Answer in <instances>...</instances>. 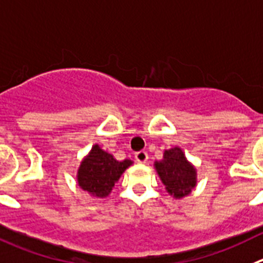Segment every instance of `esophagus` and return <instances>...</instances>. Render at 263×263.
<instances>
[{"label": "esophagus", "instance_id": "obj_1", "mask_svg": "<svg viewBox=\"0 0 263 263\" xmlns=\"http://www.w3.org/2000/svg\"><path fill=\"white\" fill-rule=\"evenodd\" d=\"M135 158H136L137 162H140V164H145L146 161H148V153L145 151H140V152L135 153Z\"/></svg>", "mask_w": 263, "mask_h": 263}]
</instances>
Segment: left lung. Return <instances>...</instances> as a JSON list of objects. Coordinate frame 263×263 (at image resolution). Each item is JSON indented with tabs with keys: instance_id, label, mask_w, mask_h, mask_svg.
Returning a JSON list of instances; mask_svg holds the SVG:
<instances>
[{
	"instance_id": "1",
	"label": "left lung",
	"mask_w": 263,
	"mask_h": 263,
	"mask_svg": "<svg viewBox=\"0 0 263 263\" xmlns=\"http://www.w3.org/2000/svg\"><path fill=\"white\" fill-rule=\"evenodd\" d=\"M155 167L166 191L174 198L189 195L196 186V169L179 146L165 151L164 158L156 161Z\"/></svg>"
}]
</instances>
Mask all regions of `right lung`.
Returning <instances> with one entry per match:
<instances>
[{
    "mask_svg": "<svg viewBox=\"0 0 263 263\" xmlns=\"http://www.w3.org/2000/svg\"><path fill=\"white\" fill-rule=\"evenodd\" d=\"M129 165H132L131 160L118 161L96 144L81 161L77 172V182L82 190L93 196L106 198Z\"/></svg>",
    "mask_w": 263,
    "mask_h": 263,
    "instance_id": "right-lung-1",
    "label": "right lung"
}]
</instances>
